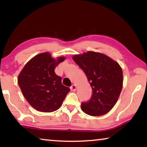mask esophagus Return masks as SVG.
Here are the masks:
<instances>
[{
  "instance_id": "34e87169",
  "label": "esophagus",
  "mask_w": 147,
  "mask_h": 147,
  "mask_svg": "<svg viewBox=\"0 0 147 147\" xmlns=\"http://www.w3.org/2000/svg\"><path fill=\"white\" fill-rule=\"evenodd\" d=\"M70 89H71V90L72 91H75L76 90V86L74 85V84H73V86H71Z\"/></svg>"
}]
</instances>
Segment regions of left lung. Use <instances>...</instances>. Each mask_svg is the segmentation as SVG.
I'll use <instances>...</instances> for the list:
<instances>
[{
  "label": "left lung",
  "instance_id": "1",
  "mask_svg": "<svg viewBox=\"0 0 147 147\" xmlns=\"http://www.w3.org/2000/svg\"><path fill=\"white\" fill-rule=\"evenodd\" d=\"M73 58L85 73L93 91L91 98L82 102V110L91 116L107 113L115 106L123 88L120 65L108 56L92 51Z\"/></svg>",
  "mask_w": 147,
  "mask_h": 147
}]
</instances>
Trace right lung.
<instances>
[{
	"instance_id": "1",
	"label": "right lung",
	"mask_w": 147,
	"mask_h": 147,
	"mask_svg": "<svg viewBox=\"0 0 147 147\" xmlns=\"http://www.w3.org/2000/svg\"><path fill=\"white\" fill-rule=\"evenodd\" d=\"M56 61L48 53L39 54L24 67L18 77V84L28 103L36 110L53 112L60 108L70 88L64 86L54 69L63 61Z\"/></svg>"
}]
</instances>
